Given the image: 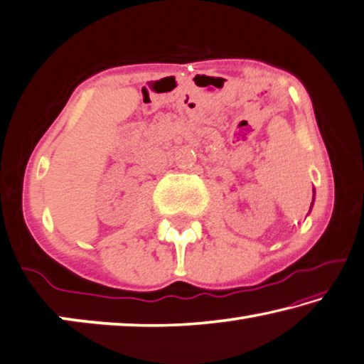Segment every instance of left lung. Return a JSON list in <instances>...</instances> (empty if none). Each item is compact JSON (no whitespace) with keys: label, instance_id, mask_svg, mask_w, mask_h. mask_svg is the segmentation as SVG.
I'll return each instance as SVG.
<instances>
[{"label":"left lung","instance_id":"left-lung-1","mask_svg":"<svg viewBox=\"0 0 364 364\" xmlns=\"http://www.w3.org/2000/svg\"><path fill=\"white\" fill-rule=\"evenodd\" d=\"M313 193H314V190H313ZM313 201H314V196H313ZM311 208H313V203H311V206H309V211H311Z\"/></svg>","mask_w":364,"mask_h":364}]
</instances>
